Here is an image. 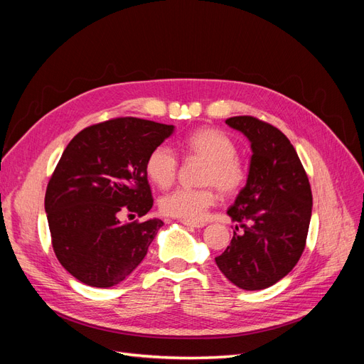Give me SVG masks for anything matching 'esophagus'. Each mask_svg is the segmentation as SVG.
<instances>
[{
    "mask_svg": "<svg viewBox=\"0 0 364 364\" xmlns=\"http://www.w3.org/2000/svg\"><path fill=\"white\" fill-rule=\"evenodd\" d=\"M185 226H191V228H203L206 223H203V222H182Z\"/></svg>",
    "mask_w": 364,
    "mask_h": 364,
    "instance_id": "obj_1",
    "label": "esophagus"
}]
</instances>
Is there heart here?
Instances as JSON below:
<instances>
[{"mask_svg":"<svg viewBox=\"0 0 364 364\" xmlns=\"http://www.w3.org/2000/svg\"><path fill=\"white\" fill-rule=\"evenodd\" d=\"M183 150L188 158L205 161L200 174V183L205 188H178L161 199V211L165 215L199 222L211 208L217 196L215 188L222 194H234L246 181L243 164L235 156L234 141L223 132L203 127L193 132L183 141ZM179 170V159L171 147L161 144L150 151L146 161V171L150 181L159 188H168L174 182Z\"/></svg>","mask_w":364,"mask_h":364,"instance_id":"b5f03b06","label":"heart"}]
</instances>
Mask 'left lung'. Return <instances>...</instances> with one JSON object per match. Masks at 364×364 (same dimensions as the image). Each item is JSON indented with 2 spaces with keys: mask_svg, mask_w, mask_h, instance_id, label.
<instances>
[{
  "mask_svg": "<svg viewBox=\"0 0 364 364\" xmlns=\"http://www.w3.org/2000/svg\"><path fill=\"white\" fill-rule=\"evenodd\" d=\"M226 124L249 139L252 156L245 188L228 209L245 232H234L215 264L237 287L262 290L289 274L302 255L311 188L299 156L279 129L247 115L230 117Z\"/></svg>",
  "mask_w": 364,
  "mask_h": 364,
  "instance_id": "left-lung-1",
  "label": "left lung"
}]
</instances>
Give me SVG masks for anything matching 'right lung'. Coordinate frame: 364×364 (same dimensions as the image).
<instances>
[{
	"instance_id": "obj_1",
	"label": "right lung",
	"mask_w": 364,
	"mask_h": 364,
	"mask_svg": "<svg viewBox=\"0 0 364 364\" xmlns=\"http://www.w3.org/2000/svg\"><path fill=\"white\" fill-rule=\"evenodd\" d=\"M174 126L134 117L79 132L63 150L46 193L53 249L75 279L107 289L124 281L147 255L159 218L123 223L124 211L151 206L146 161Z\"/></svg>"
}]
</instances>
